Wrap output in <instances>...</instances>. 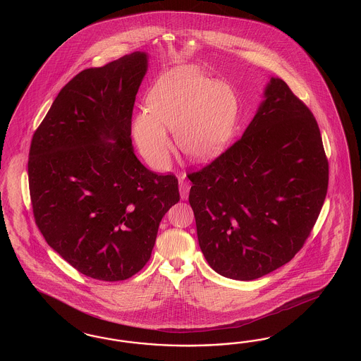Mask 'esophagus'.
<instances>
[{
    "label": "esophagus",
    "instance_id": "1",
    "mask_svg": "<svg viewBox=\"0 0 361 361\" xmlns=\"http://www.w3.org/2000/svg\"><path fill=\"white\" fill-rule=\"evenodd\" d=\"M178 183H180V195H181V198L183 200H186L188 196H189V189H190V185H189V183L185 180V176H181L180 177V180H178Z\"/></svg>",
    "mask_w": 361,
    "mask_h": 361
}]
</instances>
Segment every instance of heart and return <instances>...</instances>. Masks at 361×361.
<instances>
[{
    "label": "heart",
    "mask_w": 361,
    "mask_h": 361,
    "mask_svg": "<svg viewBox=\"0 0 361 361\" xmlns=\"http://www.w3.org/2000/svg\"><path fill=\"white\" fill-rule=\"evenodd\" d=\"M148 109L133 121L142 156L157 169L171 163L175 133L178 148L195 160H210L224 151L240 119V100L233 87L183 67L159 80L148 95Z\"/></svg>",
    "instance_id": "obj_1"
}]
</instances>
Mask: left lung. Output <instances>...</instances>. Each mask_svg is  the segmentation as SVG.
I'll return each mask as SVG.
<instances>
[{
	"instance_id": "1",
	"label": "left lung",
	"mask_w": 361,
	"mask_h": 361,
	"mask_svg": "<svg viewBox=\"0 0 361 361\" xmlns=\"http://www.w3.org/2000/svg\"><path fill=\"white\" fill-rule=\"evenodd\" d=\"M242 137L188 173L189 204L209 266L252 281L290 262L317 222L328 160L317 119L279 78Z\"/></svg>"
}]
</instances>
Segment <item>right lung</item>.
<instances>
[{
    "label": "right lung",
    "instance_id": "obj_1",
    "mask_svg": "<svg viewBox=\"0 0 361 361\" xmlns=\"http://www.w3.org/2000/svg\"><path fill=\"white\" fill-rule=\"evenodd\" d=\"M145 73L142 51L80 71L59 91L29 151L38 229L66 262L99 281L139 273L160 221L180 201L176 176L147 169L132 151V111Z\"/></svg>",
    "mask_w": 361,
    "mask_h": 361
}]
</instances>
